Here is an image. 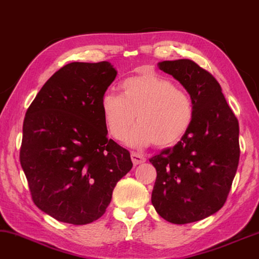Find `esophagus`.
Masks as SVG:
<instances>
[{
    "label": "esophagus",
    "mask_w": 259,
    "mask_h": 259,
    "mask_svg": "<svg viewBox=\"0 0 259 259\" xmlns=\"http://www.w3.org/2000/svg\"><path fill=\"white\" fill-rule=\"evenodd\" d=\"M131 160H133L134 165L136 166V165L144 163V161L146 160V158L143 156V154L138 153V152H131Z\"/></svg>",
    "instance_id": "esophagus-1"
}]
</instances>
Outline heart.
I'll use <instances>...</instances> for the list:
<instances>
[{
    "label": "heart",
    "instance_id": "b5f03b06",
    "mask_svg": "<svg viewBox=\"0 0 259 259\" xmlns=\"http://www.w3.org/2000/svg\"><path fill=\"white\" fill-rule=\"evenodd\" d=\"M122 95L108 92L101 100L106 126L115 140L124 137L137 116L138 125L126 135L129 145L168 148L178 143L194 118L191 95L156 72L126 78Z\"/></svg>",
    "mask_w": 259,
    "mask_h": 259
}]
</instances>
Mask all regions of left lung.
<instances>
[{"label": "left lung", "mask_w": 259, "mask_h": 259, "mask_svg": "<svg viewBox=\"0 0 259 259\" xmlns=\"http://www.w3.org/2000/svg\"><path fill=\"white\" fill-rule=\"evenodd\" d=\"M158 66L183 84L194 105L187 134L150 159L157 171L154 209L166 221L185 225L208 218L226 203L240 160V126L209 72L190 59Z\"/></svg>", "instance_id": "obj_1"}]
</instances>
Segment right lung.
Returning a JSON list of instances; mask_svg holds the SVG:
<instances>
[{
  "label": "right lung",
  "mask_w": 259,
  "mask_h": 259,
  "mask_svg": "<svg viewBox=\"0 0 259 259\" xmlns=\"http://www.w3.org/2000/svg\"><path fill=\"white\" fill-rule=\"evenodd\" d=\"M116 74L108 61L67 64L26 110L19 160L34 204L60 222L101 218L133 167L128 150L108 140L101 110Z\"/></svg>",
  "instance_id": "obj_1"
}]
</instances>
